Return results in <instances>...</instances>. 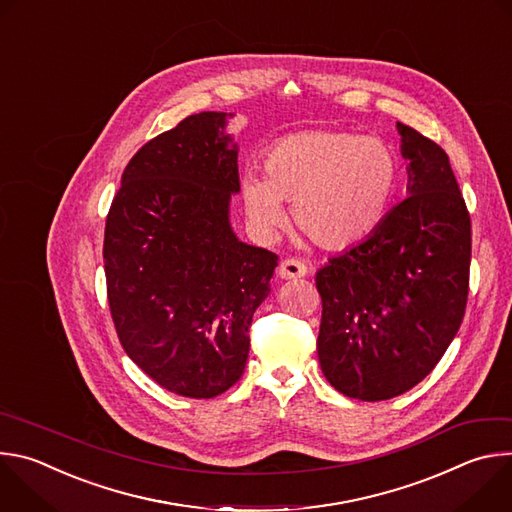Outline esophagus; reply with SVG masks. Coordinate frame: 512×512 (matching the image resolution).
I'll list each match as a JSON object with an SVG mask.
<instances>
[{"label": "esophagus", "instance_id": "34e87169", "mask_svg": "<svg viewBox=\"0 0 512 512\" xmlns=\"http://www.w3.org/2000/svg\"><path fill=\"white\" fill-rule=\"evenodd\" d=\"M277 275L281 279H298V277H306L308 275V267L298 261V259H285L281 261L279 269H277Z\"/></svg>", "mask_w": 512, "mask_h": 512}]
</instances>
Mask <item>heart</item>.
Listing matches in <instances>:
<instances>
[{"instance_id":"b5f03b06","label":"heart","mask_w":512,"mask_h":512,"mask_svg":"<svg viewBox=\"0 0 512 512\" xmlns=\"http://www.w3.org/2000/svg\"><path fill=\"white\" fill-rule=\"evenodd\" d=\"M399 160L381 137L312 129L287 135L265 154V174L243 176L253 225L271 235L294 202L298 227L318 245L344 249L369 239L399 190Z\"/></svg>"}]
</instances>
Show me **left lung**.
Returning a JSON list of instances; mask_svg holds the SVG:
<instances>
[{
    "label": "left lung",
    "mask_w": 512,
    "mask_h": 512,
    "mask_svg": "<svg viewBox=\"0 0 512 512\" xmlns=\"http://www.w3.org/2000/svg\"><path fill=\"white\" fill-rule=\"evenodd\" d=\"M407 198L318 273V358L346 397L385 401L423 381L458 334L468 300L470 214L448 154L397 123Z\"/></svg>",
    "instance_id": "1"
}]
</instances>
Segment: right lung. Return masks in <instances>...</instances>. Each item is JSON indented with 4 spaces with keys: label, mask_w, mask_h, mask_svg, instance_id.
Segmentation results:
<instances>
[{
    "label": "right lung",
    "mask_w": 512,
    "mask_h": 512,
    "mask_svg": "<svg viewBox=\"0 0 512 512\" xmlns=\"http://www.w3.org/2000/svg\"><path fill=\"white\" fill-rule=\"evenodd\" d=\"M233 113L204 111L129 160L105 225L107 298L119 342L170 393L210 399L247 364L249 328L277 255L239 241Z\"/></svg>",
    "instance_id": "right-lung-1"
}]
</instances>
